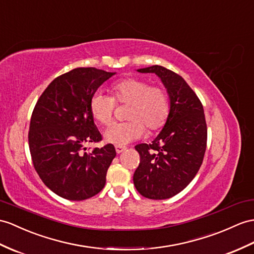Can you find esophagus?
<instances>
[{
    "label": "esophagus",
    "instance_id": "34e87169",
    "mask_svg": "<svg viewBox=\"0 0 254 254\" xmlns=\"http://www.w3.org/2000/svg\"><path fill=\"white\" fill-rule=\"evenodd\" d=\"M115 150H116L117 154H121V153H123L124 151L126 150V147L125 146H121V145H116L115 146Z\"/></svg>",
    "mask_w": 254,
    "mask_h": 254
}]
</instances>
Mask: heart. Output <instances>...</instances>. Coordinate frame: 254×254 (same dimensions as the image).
I'll return each instance as SVG.
<instances>
[{
  "mask_svg": "<svg viewBox=\"0 0 254 254\" xmlns=\"http://www.w3.org/2000/svg\"><path fill=\"white\" fill-rule=\"evenodd\" d=\"M113 98L97 91L92 95L89 108L92 117L102 125L112 121L116 103H129L127 122L113 123L104 130L108 143L126 145L140 139L145 132L162 128L170 111L169 97L159 86H151L146 79L127 77L111 86Z\"/></svg>",
  "mask_w": 254,
  "mask_h": 254,
  "instance_id": "obj_1",
  "label": "heart"
}]
</instances>
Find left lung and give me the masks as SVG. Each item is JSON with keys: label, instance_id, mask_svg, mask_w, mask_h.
<instances>
[{"label": "left lung", "instance_id": "obj_1", "mask_svg": "<svg viewBox=\"0 0 254 254\" xmlns=\"http://www.w3.org/2000/svg\"><path fill=\"white\" fill-rule=\"evenodd\" d=\"M155 73L167 89L170 111L162 130L152 143L134 148L140 164L133 184L150 199H167L177 195L195 178L202 164L207 145V125L203 108L182 76L162 65L137 70Z\"/></svg>", "mask_w": 254, "mask_h": 254}]
</instances>
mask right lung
Instances as JSON below:
<instances>
[{"mask_svg": "<svg viewBox=\"0 0 254 254\" xmlns=\"http://www.w3.org/2000/svg\"><path fill=\"white\" fill-rule=\"evenodd\" d=\"M115 72L76 67L56 77L36 102L30 122L29 147L34 168L46 187L69 200L97 195L116 156L113 144L85 152L101 141L89 102Z\"/></svg>", "mask_w": 254, "mask_h": 254, "instance_id": "1", "label": "right lung"}]
</instances>
